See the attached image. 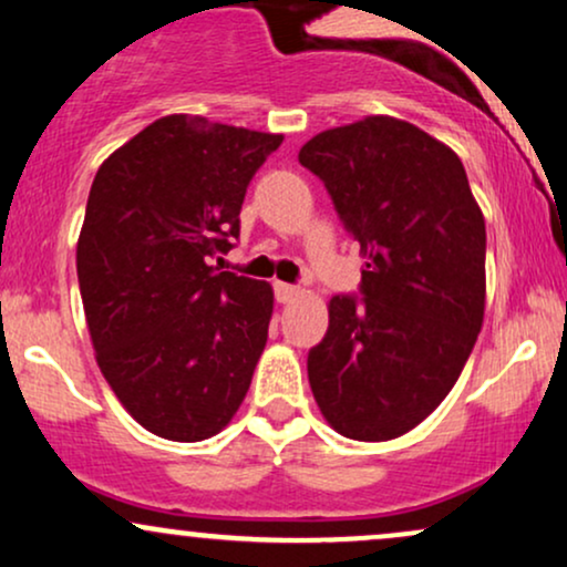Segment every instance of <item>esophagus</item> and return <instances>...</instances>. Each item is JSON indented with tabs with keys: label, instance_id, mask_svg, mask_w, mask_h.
Here are the masks:
<instances>
[{
	"label": "esophagus",
	"instance_id": "1",
	"mask_svg": "<svg viewBox=\"0 0 567 567\" xmlns=\"http://www.w3.org/2000/svg\"><path fill=\"white\" fill-rule=\"evenodd\" d=\"M298 290L296 285H288V282H275V296H277V301L279 303H290V301H296L298 298Z\"/></svg>",
	"mask_w": 567,
	"mask_h": 567
}]
</instances>
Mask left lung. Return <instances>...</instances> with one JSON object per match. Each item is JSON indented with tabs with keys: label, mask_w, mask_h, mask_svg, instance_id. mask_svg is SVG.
Instances as JSON below:
<instances>
[{
	"label": "left lung",
	"mask_w": 567,
	"mask_h": 567,
	"mask_svg": "<svg viewBox=\"0 0 567 567\" xmlns=\"http://www.w3.org/2000/svg\"><path fill=\"white\" fill-rule=\"evenodd\" d=\"M365 256L330 298L309 383L338 434L394 440L445 400L485 315V218L461 159L394 116L324 130L298 152Z\"/></svg>",
	"instance_id": "8db88e82"
}]
</instances>
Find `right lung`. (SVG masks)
<instances>
[{
	"mask_svg": "<svg viewBox=\"0 0 567 567\" xmlns=\"http://www.w3.org/2000/svg\"><path fill=\"white\" fill-rule=\"evenodd\" d=\"M282 135L171 114L97 167L76 243L95 360L152 434L199 442L243 405L269 338V282L218 271L252 175Z\"/></svg>",
	"mask_w": 567,
	"mask_h": 567,
	"instance_id": "add662e5",
	"label": "right lung"
}]
</instances>
